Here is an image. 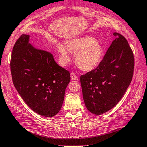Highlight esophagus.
Masks as SVG:
<instances>
[{"label": "esophagus", "instance_id": "1", "mask_svg": "<svg viewBox=\"0 0 147 147\" xmlns=\"http://www.w3.org/2000/svg\"><path fill=\"white\" fill-rule=\"evenodd\" d=\"M71 78L72 80H78V77L76 76V74L74 73H71Z\"/></svg>", "mask_w": 147, "mask_h": 147}]
</instances>
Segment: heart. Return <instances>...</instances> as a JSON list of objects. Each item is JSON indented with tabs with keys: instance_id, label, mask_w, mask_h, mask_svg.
<instances>
[{
	"instance_id": "heart-1",
	"label": "heart",
	"mask_w": 147,
	"mask_h": 147,
	"mask_svg": "<svg viewBox=\"0 0 147 147\" xmlns=\"http://www.w3.org/2000/svg\"><path fill=\"white\" fill-rule=\"evenodd\" d=\"M57 50L62 64H67L71 60V52L76 54V63L78 67L87 71L94 69L99 65L104 52L102 46L96 39L88 36L71 39L67 47L58 43Z\"/></svg>"
}]
</instances>
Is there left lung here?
Instances as JSON below:
<instances>
[{
    "label": "left lung",
    "mask_w": 147,
    "mask_h": 147,
    "mask_svg": "<svg viewBox=\"0 0 147 147\" xmlns=\"http://www.w3.org/2000/svg\"><path fill=\"white\" fill-rule=\"evenodd\" d=\"M113 35L116 38L99 65L80 76L86 108L95 115H102L115 106L133 78V51L122 35Z\"/></svg>",
    "instance_id": "left-lung-1"
}]
</instances>
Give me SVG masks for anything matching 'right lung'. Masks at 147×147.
Listing matches in <instances>:
<instances>
[{
	"label": "right lung",
	"instance_id": "1",
	"mask_svg": "<svg viewBox=\"0 0 147 147\" xmlns=\"http://www.w3.org/2000/svg\"><path fill=\"white\" fill-rule=\"evenodd\" d=\"M29 37L22 34L13 48L10 66L13 84L34 112L53 117L62 108L70 73L57 64L51 53L31 45Z\"/></svg>",
	"mask_w": 147,
	"mask_h": 147
}]
</instances>
